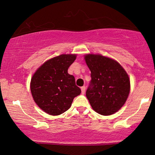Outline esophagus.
Returning <instances> with one entry per match:
<instances>
[{"label": "esophagus", "mask_w": 155, "mask_h": 155, "mask_svg": "<svg viewBox=\"0 0 155 155\" xmlns=\"http://www.w3.org/2000/svg\"><path fill=\"white\" fill-rule=\"evenodd\" d=\"M81 93L84 94V93H85V90H86V87H85V86L81 87Z\"/></svg>", "instance_id": "1"}]
</instances>
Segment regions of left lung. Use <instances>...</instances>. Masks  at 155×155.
Returning <instances> with one entry per match:
<instances>
[{"mask_svg": "<svg viewBox=\"0 0 155 155\" xmlns=\"http://www.w3.org/2000/svg\"><path fill=\"white\" fill-rule=\"evenodd\" d=\"M91 81L86 96L92 109L108 116L118 111L128 97L130 82L127 72L116 60L101 54L84 55Z\"/></svg>", "mask_w": 155, "mask_h": 155, "instance_id": "1", "label": "left lung"}]
</instances>
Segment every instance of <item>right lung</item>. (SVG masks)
Here are the masks:
<instances>
[{"instance_id": "obj_1", "label": "right lung", "mask_w": 155, "mask_h": 155, "mask_svg": "<svg viewBox=\"0 0 155 155\" xmlns=\"http://www.w3.org/2000/svg\"><path fill=\"white\" fill-rule=\"evenodd\" d=\"M76 54H60L47 60L37 69L31 78V91L38 107L53 116L64 113L71 106L81 90L75 78L68 73Z\"/></svg>"}]
</instances>
